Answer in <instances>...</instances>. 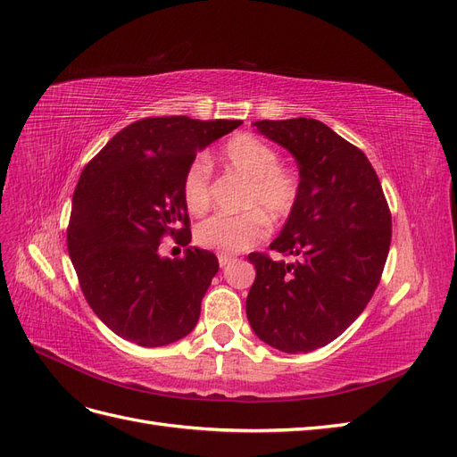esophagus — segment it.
Instances as JSON below:
<instances>
[{"instance_id":"esophagus-1","label":"esophagus","mask_w":457,"mask_h":457,"mask_svg":"<svg viewBox=\"0 0 457 457\" xmlns=\"http://www.w3.org/2000/svg\"><path fill=\"white\" fill-rule=\"evenodd\" d=\"M230 261H232L230 255H219V265H220V267H227Z\"/></svg>"}]
</instances>
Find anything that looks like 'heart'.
<instances>
[{"mask_svg":"<svg viewBox=\"0 0 457 457\" xmlns=\"http://www.w3.org/2000/svg\"><path fill=\"white\" fill-rule=\"evenodd\" d=\"M225 168L247 179L238 215H213L196 227V242L205 250L234 255L267 238L269 220L282 223L295 212L301 196L299 175L280 163L278 150L253 135H237L220 154ZM190 213L202 215L212 204V165L198 156L190 162L181 183Z\"/></svg>","mask_w":457,"mask_h":457,"instance_id":"heart-1","label":"heart"}]
</instances>
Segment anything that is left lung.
I'll list each match as a JSON object with an SVG mask.
<instances>
[{
    "label": "left lung",
    "instance_id": "1",
    "mask_svg": "<svg viewBox=\"0 0 457 457\" xmlns=\"http://www.w3.org/2000/svg\"><path fill=\"white\" fill-rule=\"evenodd\" d=\"M261 135L297 160L301 196L270 250L250 253L245 312L259 339L309 353L339 337L366 309L391 245V210L361 148L312 118L261 120Z\"/></svg>",
    "mask_w": 457,
    "mask_h": 457
}]
</instances>
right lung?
<instances>
[{"label": "right lung", "mask_w": 457, "mask_h": 457, "mask_svg": "<svg viewBox=\"0 0 457 457\" xmlns=\"http://www.w3.org/2000/svg\"><path fill=\"white\" fill-rule=\"evenodd\" d=\"M240 120L143 118L116 133L79 175L66 244L93 312L141 347L188 336L219 270L212 252L162 259L165 237L190 242L181 183L196 152Z\"/></svg>", "instance_id": "right-lung-1"}]
</instances>
